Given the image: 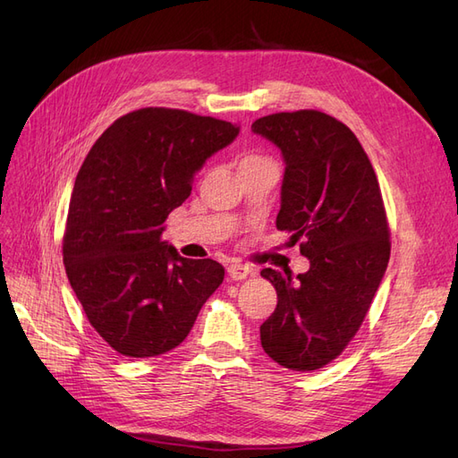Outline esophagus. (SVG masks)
Masks as SVG:
<instances>
[{
  "instance_id": "obj_1",
  "label": "esophagus",
  "mask_w": 458,
  "mask_h": 458,
  "mask_svg": "<svg viewBox=\"0 0 458 458\" xmlns=\"http://www.w3.org/2000/svg\"><path fill=\"white\" fill-rule=\"evenodd\" d=\"M252 273H254V269L248 267L246 263H241V261H234V263H231V266L227 267V275H229L231 281H242V279H246L248 275H252Z\"/></svg>"
}]
</instances>
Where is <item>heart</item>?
Returning a JSON list of instances; mask_svg holds the SVG:
<instances>
[{
	"label": "heart",
	"mask_w": 458,
	"mask_h": 458,
	"mask_svg": "<svg viewBox=\"0 0 458 458\" xmlns=\"http://www.w3.org/2000/svg\"><path fill=\"white\" fill-rule=\"evenodd\" d=\"M263 162H271V158L263 157V155H248L241 160V165H244V164H263Z\"/></svg>",
	"instance_id": "b5f03b06"
}]
</instances>
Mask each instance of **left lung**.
Returning a JSON list of instances; mask_svg holds the SVG:
<instances>
[{
  "label": "left lung",
  "mask_w": 458,
  "mask_h": 458,
  "mask_svg": "<svg viewBox=\"0 0 458 458\" xmlns=\"http://www.w3.org/2000/svg\"><path fill=\"white\" fill-rule=\"evenodd\" d=\"M252 131L283 152L276 229L310 259L298 276L261 271L276 290L261 345L284 369L317 370L353 340L386 273L392 242L380 185L353 131L318 110L263 116Z\"/></svg>",
  "instance_id": "left-lung-1"
}]
</instances>
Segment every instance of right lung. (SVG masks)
Masks as SVG:
<instances>
[{
    "instance_id": "right-lung-1",
    "label": "right lung",
    "mask_w": 458,
    "mask_h": 458,
    "mask_svg": "<svg viewBox=\"0 0 458 458\" xmlns=\"http://www.w3.org/2000/svg\"><path fill=\"white\" fill-rule=\"evenodd\" d=\"M239 135L231 122L147 106L95 141L72 189L63 237L66 276L89 325L126 357L182 344L224 283L214 259H187L160 241L208 157Z\"/></svg>"
}]
</instances>
